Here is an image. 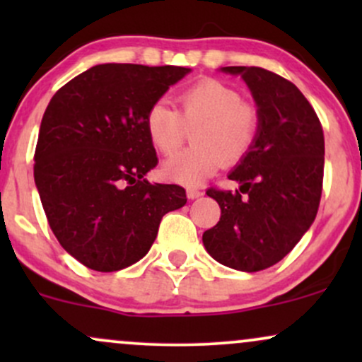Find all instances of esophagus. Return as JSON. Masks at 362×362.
<instances>
[{"instance_id": "esophagus-1", "label": "esophagus", "mask_w": 362, "mask_h": 362, "mask_svg": "<svg viewBox=\"0 0 362 362\" xmlns=\"http://www.w3.org/2000/svg\"><path fill=\"white\" fill-rule=\"evenodd\" d=\"M202 194H204L202 190L194 189V187H189V189H187V197L189 199H197V197H201Z\"/></svg>"}]
</instances>
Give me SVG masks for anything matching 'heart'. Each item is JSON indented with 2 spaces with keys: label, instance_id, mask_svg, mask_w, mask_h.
I'll list each match as a JSON object with an SVG mask.
<instances>
[{
  "label": "heart",
  "instance_id": "obj_1",
  "mask_svg": "<svg viewBox=\"0 0 362 362\" xmlns=\"http://www.w3.org/2000/svg\"><path fill=\"white\" fill-rule=\"evenodd\" d=\"M178 110L165 100L149 105L144 127L151 146L160 155L175 153L193 127L194 146L167 160L161 173L182 185H199L224 163L243 160L255 146L260 132V112L242 100L226 83L206 78L178 95Z\"/></svg>",
  "mask_w": 362,
  "mask_h": 362
}]
</instances>
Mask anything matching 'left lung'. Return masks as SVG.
I'll return each instance as SVG.
<instances>
[{
  "instance_id": "1",
  "label": "left lung",
  "mask_w": 362,
  "mask_h": 362,
  "mask_svg": "<svg viewBox=\"0 0 362 362\" xmlns=\"http://www.w3.org/2000/svg\"><path fill=\"white\" fill-rule=\"evenodd\" d=\"M223 71L242 74L262 124L255 146L228 177L242 184L240 190H206L221 218L202 242L219 264L257 272L284 259L315 221L325 139L317 112L289 80L257 66Z\"/></svg>"
}]
</instances>
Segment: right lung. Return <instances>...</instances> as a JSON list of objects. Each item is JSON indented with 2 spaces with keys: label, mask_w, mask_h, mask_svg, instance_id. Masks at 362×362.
Returning <instances> with one entry per match:
<instances>
[{
  "label": "right lung",
  "mask_w": 362,
  "mask_h": 362,
  "mask_svg": "<svg viewBox=\"0 0 362 362\" xmlns=\"http://www.w3.org/2000/svg\"><path fill=\"white\" fill-rule=\"evenodd\" d=\"M182 66L98 64L54 93L40 122L34 177L57 242L85 267L115 272L146 255L161 218L187 202L175 184H149L158 165L144 115Z\"/></svg>",
  "instance_id": "1"
}]
</instances>
